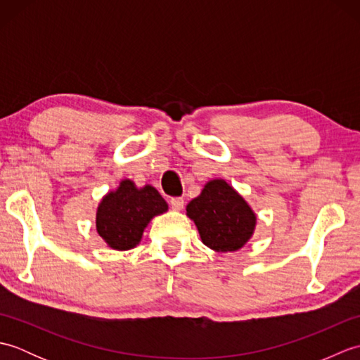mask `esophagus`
Wrapping results in <instances>:
<instances>
[{"instance_id":"obj_1","label":"esophagus","mask_w":360,"mask_h":360,"mask_svg":"<svg viewBox=\"0 0 360 360\" xmlns=\"http://www.w3.org/2000/svg\"><path fill=\"white\" fill-rule=\"evenodd\" d=\"M170 205L174 210H182V207H184V200L182 198H172Z\"/></svg>"}]
</instances>
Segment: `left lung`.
<instances>
[{
    "label": "left lung",
    "instance_id": "obj_1",
    "mask_svg": "<svg viewBox=\"0 0 360 360\" xmlns=\"http://www.w3.org/2000/svg\"><path fill=\"white\" fill-rule=\"evenodd\" d=\"M186 210L202 243L215 252L241 249L252 238L257 226L255 212L224 179L209 181Z\"/></svg>",
    "mask_w": 360,
    "mask_h": 360
}]
</instances>
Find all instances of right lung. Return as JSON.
<instances>
[{"instance_id":"add662e5","label":"right lung","mask_w":360,"mask_h":360,"mask_svg":"<svg viewBox=\"0 0 360 360\" xmlns=\"http://www.w3.org/2000/svg\"><path fill=\"white\" fill-rule=\"evenodd\" d=\"M168 210V204L151 186L137 188L131 179L120 181L97 207V233L114 250H129L141 243L150 221Z\"/></svg>"}]
</instances>
